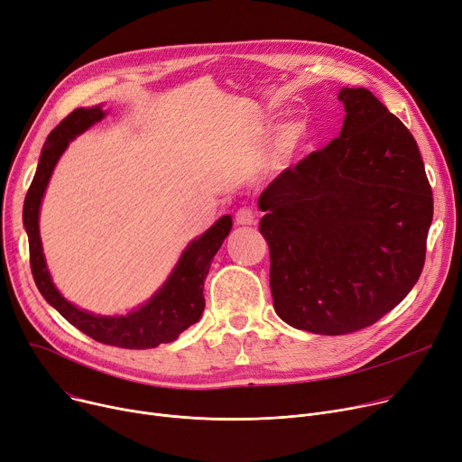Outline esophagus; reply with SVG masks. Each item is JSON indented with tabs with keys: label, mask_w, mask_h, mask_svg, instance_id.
I'll return each instance as SVG.
<instances>
[{
	"label": "esophagus",
	"mask_w": 462,
	"mask_h": 462,
	"mask_svg": "<svg viewBox=\"0 0 462 462\" xmlns=\"http://www.w3.org/2000/svg\"><path fill=\"white\" fill-rule=\"evenodd\" d=\"M235 220L238 226H254L257 220V210L252 207H242L236 210Z\"/></svg>",
	"instance_id": "34e87169"
}]
</instances>
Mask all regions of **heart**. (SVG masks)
<instances>
[{
  "mask_svg": "<svg viewBox=\"0 0 462 462\" xmlns=\"http://www.w3.org/2000/svg\"><path fill=\"white\" fill-rule=\"evenodd\" d=\"M310 140V125L302 119H292L282 125L274 135V142L263 158V171L282 173L302 152Z\"/></svg>",
  "mask_w": 462,
  "mask_h": 462,
  "instance_id": "b5f03b06",
  "label": "heart"
}]
</instances>
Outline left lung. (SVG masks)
I'll return each instance as SVG.
<instances>
[{
  "label": "left lung",
  "instance_id": "8db88e82",
  "mask_svg": "<svg viewBox=\"0 0 462 462\" xmlns=\"http://www.w3.org/2000/svg\"><path fill=\"white\" fill-rule=\"evenodd\" d=\"M339 138L259 196L270 291L291 327L343 336L371 327L416 285L432 192L416 140L364 88H343Z\"/></svg>",
  "mask_w": 462,
  "mask_h": 462
}]
</instances>
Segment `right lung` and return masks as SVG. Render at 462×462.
Instances as JSON below:
<instances>
[{"mask_svg": "<svg viewBox=\"0 0 462 462\" xmlns=\"http://www.w3.org/2000/svg\"><path fill=\"white\" fill-rule=\"evenodd\" d=\"M104 116L100 106L78 107L46 138L33 182L23 201V227L30 238L32 274L44 300L56 308L79 332L104 345L121 348H154L160 343L175 341L179 334L201 319L205 310V278L216 252L220 250L224 238L229 235L233 222L231 216H222L199 238L189 242L168 282L138 310L126 315L102 317L67 302L48 274L39 233V208L51 171L69 142L98 123Z\"/></svg>", "mask_w": 462, "mask_h": 462, "instance_id": "obj_1", "label": "right lung"}]
</instances>
